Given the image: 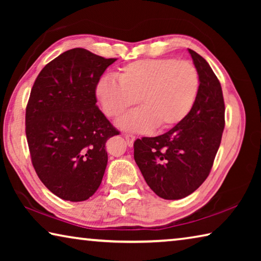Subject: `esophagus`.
Masks as SVG:
<instances>
[{
  "mask_svg": "<svg viewBox=\"0 0 261 261\" xmlns=\"http://www.w3.org/2000/svg\"><path fill=\"white\" fill-rule=\"evenodd\" d=\"M124 137H125V140H126L127 146H130V147L134 146V143H135V140H136V137H135L134 135H130V134H125Z\"/></svg>",
  "mask_w": 261,
  "mask_h": 261,
  "instance_id": "34e87169",
  "label": "esophagus"
}]
</instances>
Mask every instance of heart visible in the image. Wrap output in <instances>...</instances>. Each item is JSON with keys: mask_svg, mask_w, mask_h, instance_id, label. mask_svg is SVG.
Returning a JSON list of instances; mask_svg holds the SVG:
<instances>
[{"mask_svg": "<svg viewBox=\"0 0 261 261\" xmlns=\"http://www.w3.org/2000/svg\"><path fill=\"white\" fill-rule=\"evenodd\" d=\"M117 80L105 77L95 88L103 113L116 118L138 100L140 109L118 122L123 129L168 130L184 121L199 92V73L189 61L153 59L136 61L117 72Z\"/></svg>", "mask_w": 261, "mask_h": 261, "instance_id": "b5f03b06", "label": "heart"}]
</instances>
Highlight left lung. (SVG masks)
<instances>
[{
  "label": "left lung",
  "instance_id": "left-lung-1",
  "mask_svg": "<svg viewBox=\"0 0 261 261\" xmlns=\"http://www.w3.org/2000/svg\"><path fill=\"white\" fill-rule=\"evenodd\" d=\"M199 73V92L191 112L173 129L134 144L135 161L159 197L177 200L205 182L224 129V101L218 77L207 61L189 49Z\"/></svg>",
  "mask_w": 261,
  "mask_h": 261
}]
</instances>
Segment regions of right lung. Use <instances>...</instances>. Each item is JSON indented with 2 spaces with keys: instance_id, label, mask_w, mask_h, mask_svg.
Segmentation results:
<instances>
[{
  "instance_id": "add662e5",
  "label": "right lung",
  "mask_w": 261,
  "mask_h": 261,
  "mask_svg": "<svg viewBox=\"0 0 261 261\" xmlns=\"http://www.w3.org/2000/svg\"><path fill=\"white\" fill-rule=\"evenodd\" d=\"M115 61L73 48L49 62L31 90L25 116L31 160L45 187L63 200L93 196L107 167L106 143L120 134L95 96Z\"/></svg>"
}]
</instances>
